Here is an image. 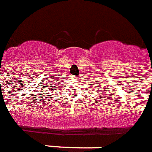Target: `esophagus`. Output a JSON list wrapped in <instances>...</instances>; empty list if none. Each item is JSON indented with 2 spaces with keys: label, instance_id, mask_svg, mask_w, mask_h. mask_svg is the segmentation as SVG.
<instances>
[{
  "label": "esophagus",
  "instance_id": "34e87169",
  "mask_svg": "<svg viewBox=\"0 0 152 152\" xmlns=\"http://www.w3.org/2000/svg\"><path fill=\"white\" fill-rule=\"evenodd\" d=\"M74 78H75V79H76V80H78V77H77V76H75Z\"/></svg>",
  "mask_w": 152,
  "mask_h": 152
}]
</instances>
